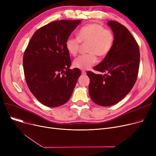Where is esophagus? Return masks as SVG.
<instances>
[{
  "mask_svg": "<svg viewBox=\"0 0 156 156\" xmlns=\"http://www.w3.org/2000/svg\"><path fill=\"white\" fill-rule=\"evenodd\" d=\"M81 74H82L83 75H85L86 74H87V73H86L85 71H81Z\"/></svg>",
  "mask_w": 156,
  "mask_h": 156,
  "instance_id": "esophagus-1",
  "label": "esophagus"
}]
</instances>
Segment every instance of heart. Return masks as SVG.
Segmentation results:
<instances>
[{"instance_id": "heart-1", "label": "heart", "mask_w": 156, "mask_h": 156, "mask_svg": "<svg viewBox=\"0 0 156 156\" xmlns=\"http://www.w3.org/2000/svg\"><path fill=\"white\" fill-rule=\"evenodd\" d=\"M76 37L77 38L68 37L65 46L71 55L76 56L80 50V43H88L87 52L88 53L79 56L73 62V66L80 69L91 68L97 62V55L101 58L108 55L114 42L113 32L97 23H90L81 27L77 31Z\"/></svg>"}]
</instances>
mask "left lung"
Masks as SVG:
<instances>
[{
	"label": "left lung",
	"mask_w": 156,
	"mask_h": 156,
	"mask_svg": "<svg viewBox=\"0 0 156 156\" xmlns=\"http://www.w3.org/2000/svg\"><path fill=\"white\" fill-rule=\"evenodd\" d=\"M114 42L111 52L94 69L105 75L87 71L90 81L89 95L97 105L111 106L119 102L133 87L138 76L140 50L129 31L117 21H109Z\"/></svg>",
	"instance_id": "left-lung-1"
}]
</instances>
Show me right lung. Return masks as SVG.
I'll return each mask as SVG.
<instances>
[{"instance_id": "1", "label": "right lung", "mask_w": 156, "mask_h": 156, "mask_svg": "<svg viewBox=\"0 0 156 156\" xmlns=\"http://www.w3.org/2000/svg\"><path fill=\"white\" fill-rule=\"evenodd\" d=\"M80 20H59L38 29L23 55V69L31 92L50 108L66 103L75 87L81 71L69 69L71 61L66 40Z\"/></svg>"}]
</instances>
